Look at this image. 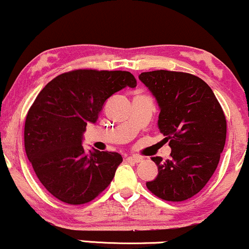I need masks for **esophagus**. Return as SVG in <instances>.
<instances>
[{
  "label": "esophagus",
  "mask_w": 249,
  "mask_h": 249,
  "mask_svg": "<svg viewBox=\"0 0 249 249\" xmlns=\"http://www.w3.org/2000/svg\"><path fill=\"white\" fill-rule=\"evenodd\" d=\"M126 160L130 162H133V164H138V162L142 161V158L141 157H137V156H131V157H127Z\"/></svg>",
  "instance_id": "obj_1"
}]
</instances>
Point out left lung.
Listing matches in <instances>:
<instances>
[{
	"instance_id": "1",
	"label": "left lung",
	"mask_w": 249,
	"mask_h": 249,
	"mask_svg": "<svg viewBox=\"0 0 249 249\" xmlns=\"http://www.w3.org/2000/svg\"><path fill=\"white\" fill-rule=\"evenodd\" d=\"M160 107L158 127L170 142L171 158L152 160L158 176L146 182L154 196L184 201L199 193L218 167L225 147L227 123L212 89L199 77L179 71L142 72Z\"/></svg>"
}]
</instances>
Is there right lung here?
Returning a JSON list of instances; mask_svg holds the SVG:
<instances>
[{
	"label": "right lung",
	"mask_w": 249,
	"mask_h": 249,
	"mask_svg": "<svg viewBox=\"0 0 249 249\" xmlns=\"http://www.w3.org/2000/svg\"><path fill=\"white\" fill-rule=\"evenodd\" d=\"M136 85L128 71L79 69L55 77L36 97L25 118L24 148L37 178L56 199L87 204L112 181L122 156L95 148L87 153L83 133L108 97Z\"/></svg>",
	"instance_id": "right-lung-1"
}]
</instances>
